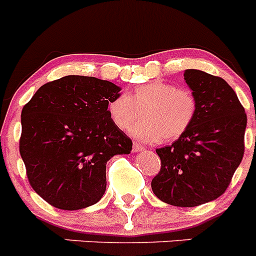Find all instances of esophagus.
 I'll use <instances>...</instances> for the list:
<instances>
[{
	"mask_svg": "<svg viewBox=\"0 0 256 256\" xmlns=\"http://www.w3.org/2000/svg\"><path fill=\"white\" fill-rule=\"evenodd\" d=\"M144 148L142 146V144H137V142H133V152H141V151H144Z\"/></svg>",
	"mask_w": 256,
	"mask_h": 256,
	"instance_id": "esophagus-1",
	"label": "esophagus"
}]
</instances>
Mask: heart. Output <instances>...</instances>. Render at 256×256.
<instances>
[{
	"label": "heart",
	"mask_w": 256,
	"mask_h": 256,
	"mask_svg": "<svg viewBox=\"0 0 256 256\" xmlns=\"http://www.w3.org/2000/svg\"><path fill=\"white\" fill-rule=\"evenodd\" d=\"M198 112L195 94L187 88L154 80L136 87L126 94H118L108 105L112 123L126 130L142 114L144 120L130 128L136 138L156 142L170 141L187 132Z\"/></svg>",
	"instance_id": "b5f03b06"
}]
</instances>
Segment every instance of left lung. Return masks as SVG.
<instances>
[{"instance_id": "8db88e82", "label": "left lung", "mask_w": 256, "mask_h": 256, "mask_svg": "<svg viewBox=\"0 0 256 256\" xmlns=\"http://www.w3.org/2000/svg\"><path fill=\"white\" fill-rule=\"evenodd\" d=\"M198 112L187 132L158 148L162 169L151 188L162 202L194 208L223 195L242 160L248 118L224 79L198 69L184 72Z\"/></svg>"}]
</instances>
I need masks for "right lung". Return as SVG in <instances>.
<instances>
[{"label":"right lung","mask_w":256,"mask_h":256,"mask_svg":"<svg viewBox=\"0 0 256 256\" xmlns=\"http://www.w3.org/2000/svg\"><path fill=\"white\" fill-rule=\"evenodd\" d=\"M120 87L66 76L38 88L22 112L20 155L29 183L50 205L79 210L106 191V162L128 155L132 141L108 116Z\"/></svg>","instance_id":"1"}]
</instances>
